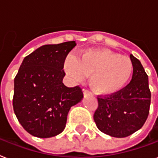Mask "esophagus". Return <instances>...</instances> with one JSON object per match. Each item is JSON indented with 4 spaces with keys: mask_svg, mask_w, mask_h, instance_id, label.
I'll return each instance as SVG.
<instances>
[{
    "mask_svg": "<svg viewBox=\"0 0 158 158\" xmlns=\"http://www.w3.org/2000/svg\"><path fill=\"white\" fill-rule=\"evenodd\" d=\"M83 96H84V97H86V96H90V95H92V93H91L89 91L86 90V89H83Z\"/></svg>",
    "mask_w": 158,
    "mask_h": 158,
    "instance_id": "obj_1",
    "label": "esophagus"
}]
</instances>
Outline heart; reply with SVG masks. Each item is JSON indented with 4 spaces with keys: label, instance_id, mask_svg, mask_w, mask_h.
Instances as JSON below:
<instances>
[{
    "label": "heart",
    "instance_id": "heart-1",
    "mask_svg": "<svg viewBox=\"0 0 158 158\" xmlns=\"http://www.w3.org/2000/svg\"><path fill=\"white\" fill-rule=\"evenodd\" d=\"M66 71L75 81L89 75V84L97 94L110 96L121 91L132 75L130 57L109 49L83 51L76 59L69 58Z\"/></svg>",
    "mask_w": 158,
    "mask_h": 158
}]
</instances>
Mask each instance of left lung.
Returning <instances> with one entry per match:
<instances>
[{
	"mask_svg": "<svg viewBox=\"0 0 158 158\" xmlns=\"http://www.w3.org/2000/svg\"><path fill=\"white\" fill-rule=\"evenodd\" d=\"M133 62L132 79L115 94L98 98V108L93 118L101 132L123 138L139 130L149 113L151 92L148 77L141 62L130 55Z\"/></svg>",
	"mask_w": 158,
	"mask_h": 158,
	"instance_id": "1",
	"label": "left lung"
}]
</instances>
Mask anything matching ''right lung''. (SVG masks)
<instances>
[{
    "instance_id": "right-lung-1",
    "label": "right lung",
    "mask_w": 158,
    "mask_h": 158,
    "mask_svg": "<svg viewBox=\"0 0 158 158\" xmlns=\"http://www.w3.org/2000/svg\"><path fill=\"white\" fill-rule=\"evenodd\" d=\"M75 41L45 44L24 57L15 79L13 107L23 127L39 138H50L66 127L69 110L83 100L79 86L62 83L64 61Z\"/></svg>"
}]
</instances>
